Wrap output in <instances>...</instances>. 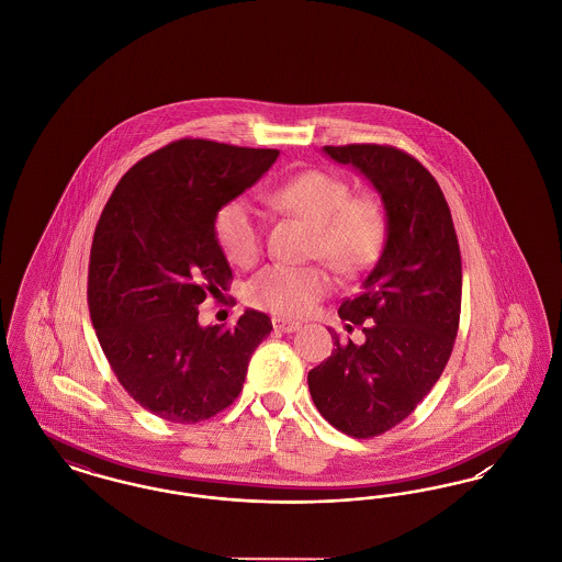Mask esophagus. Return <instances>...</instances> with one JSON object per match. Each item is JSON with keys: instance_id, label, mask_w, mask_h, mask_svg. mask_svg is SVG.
Returning a JSON list of instances; mask_svg holds the SVG:
<instances>
[{"instance_id": "esophagus-1", "label": "esophagus", "mask_w": 562, "mask_h": 562, "mask_svg": "<svg viewBox=\"0 0 562 562\" xmlns=\"http://www.w3.org/2000/svg\"><path fill=\"white\" fill-rule=\"evenodd\" d=\"M271 324H273V328L278 330V333H294V330H299V322L289 321V318H280V316H276L273 321H271Z\"/></svg>"}]
</instances>
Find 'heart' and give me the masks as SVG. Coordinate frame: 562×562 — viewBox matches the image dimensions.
Instances as JSON below:
<instances>
[{"instance_id": "b5f03b06", "label": "heart", "mask_w": 562, "mask_h": 562, "mask_svg": "<svg viewBox=\"0 0 562 562\" xmlns=\"http://www.w3.org/2000/svg\"><path fill=\"white\" fill-rule=\"evenodd\" d=\"M269 200L314 225V255L339 273L362 271L376 259L385 234L383 209L369 195L351 198L346 179L326 170H303L271 189ZM214 236L227 261L238 268L252 266L261 255L259 216L244 198L227 202L216 213ZM330 289L333 280L322 266H269L252 276L246 296L259 310L301 316Z\"/></svg>"}]
</instances>
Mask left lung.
Masks as SVG:
<instances>
[{"mask_svg": "<svg viewBox=\"0 0 562 562\" xmlns=\"http://www.w3.org/2000/svg\"><path fill=\"white\" fill-rule=\"evenodd\" d=\"M379 191L387 236L362 291L339 318L362 326L364 344H341L307 374L322 417L353 438L398 426L445 371L461 314V252L453 218L436 179L390 145H326Z\"/></svg>", "mask_w": 562, "mask_h": 562, "instance_id": "left-lung-1", "label": "left lung"}]
</instances>
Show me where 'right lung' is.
Returning <instances> with one entry per match:
<instances>
[{"label": "right lung", "instance_id": "1", "mask_svg": "<svg viewBox=\"0 0 562 562\" xmlns=\"http://www.w3.org/2000/svg\"><path fill=\"white\" fill-rule=\"evenodd\" d=\"M280 156L181 138L136 161L94 229L88 307L122 387L172 424L211 419L238 398L271 321L246 310L232 328L200 326L198 305L232 282L214 216Z\"/></svg>", "mask_w": 562, "mask_h": 562}]
</instances>
